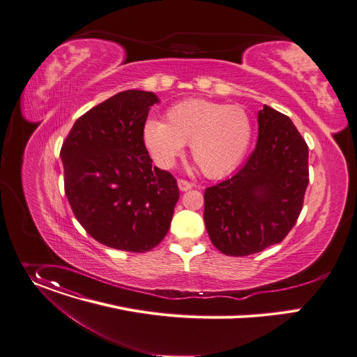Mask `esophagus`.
Here are the masks:
<instances>
[{
    "label": "esophagus",
    "mask_w": 357,
    "mask_h": 357,
    "mask_svg": "<svg viewBox=\"0 0 357 357\" xmlns=\"http://www.w3.org/2000/svg\"><path fill=\"white\" fill-rule=\"evenodd\" d=\"M178 186H179L181 190H189L193 185L189 181H186V179H179L178 181Z\"/></svg>",
    "instance_id": "1"
}]
</instances>
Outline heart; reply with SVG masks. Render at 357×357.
Segmentation results:
<instances>
[{"instance_id": "b5f03b06", "label": "heart", "mask_w": 357, "mask_h": 357, "mask_svg": "<svg viewBox=\"0 0 357 357\" xmlns=\"http://www.w3.org/2000/svg\"><path fill=\"white\" fill-rule=\"evenodd\" d=\"M252 138V122L238 105L202 98L181 101L165 114V122L149 119L144 139L155 159L169 168L189 144L192 160L208 178L229 174L242 160Z\"/></svg>"}]
</instances>
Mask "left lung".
<instances>
[{
    "label": "left lung",
    "instance_id": "obj_1",
    "mask_svg": "<svg viewBox=\"0 0 357 357\" xmlns=\"http://www.w3.org/2000/svg\"><path fill=\"white\" fill-rule=\"evenodd\" d=\"M257 123V144L246 164L205 189L206 231L226 256L282 242L302 212L309 183V148L290 118L265 105Z\"/></svg>",
    "mask_w": 357,
    "mask_h": 357
}]
</instances>
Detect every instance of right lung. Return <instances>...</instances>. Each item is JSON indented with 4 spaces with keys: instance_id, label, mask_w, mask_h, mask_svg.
<instances>
[{
    "instance_id": "add662e5",
    "label": "right lung",
    "mask_w": 357,
    "mask_h": 357,
    "mask_svg": "<svg viewBox=\"0 0 357 357\" xmlns=\"http://www.w3.org/2000/svg\"><path fill=\"white\" fill-rule=\"evenodd\" d=\"M153 92L129 89L79 116L61 148L63 189L82 228L100 243L148 252L168 234L179 199L171 172L152 167L144 142Z\"/></svg>"
}]
</instances>
